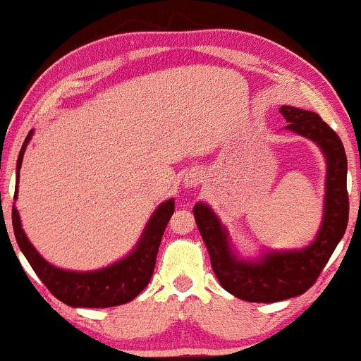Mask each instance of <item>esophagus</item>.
<instances>
[{
	"label": "esophagus",
	"mask_w": 361,
	"mask_h": 361,
	"mask_svg": "<svg viewBox=\"0 0 361 361\" xmlns=\"http://www.w3.org/2000/svg\"><path fill=\"white\" fill-rule=\"evenodd\" d=\"M201 181H202V173H201V171H197V170H191L185 175V186L192 188V186L200 185Z\"/></svg>",
	"instance_id": "34e87169"
}]
</instances>
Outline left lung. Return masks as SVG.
<instances>
[{
	"label": "left lung",
	"instance_id": "obj_1",
	"mask_svg": "<svg viewBox=\"0 0 361 361\" xmlns=\"http://www.w3.org/2000/svg\"><path fill=\"white\" fill-rule=\"evenodd\" d=\"M288 130L307 137L326 155V196L321 227L311 245L299 250H268L257 260H242L233 253L227 229L206 202L192 207L211 265L221 286L250 302H276L306 293L342 240L348 224L347 155L340 137L311 111L281 106Z\"/></svg>",
	"mask_w": 361,
	"mask_h": 361
}]
</instances>
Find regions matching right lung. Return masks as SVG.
Segmentation results:
<instances>
[{
	"label": "right lung",
	"instance_id": "add662e5",
	"mask_svg": "<svg viewBox=\"0 0 361 361\" xmlns=\"http://www.w3.org/2000/svg\"><path fill=\"white\" fill-rule=\"evenodd\" d=\"M32 134L34 130L27 134L18 157L14 200H18L19 170H21L23 157ZM173 211V197L161 202L147 222L134 250L113 265L94 271H68L50 265L29 242L26 232L23 231L21 217L14 204L13 229L18 245L24 257L27 258L29 265L32 267L35 275L40 278V281L49 288V291L55 298L72 307H113L132 301L149 284L152 275H154L161 237H164L166 224H169Z\"/></svg>",
	"mask_w": 361,
	"mask_h": 361
}]
</instances>
